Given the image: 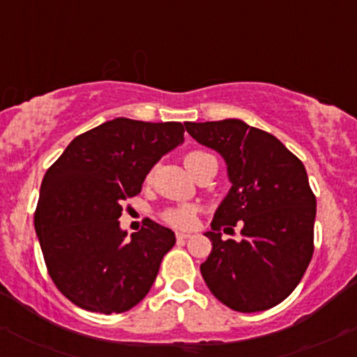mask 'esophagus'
<instances>
[{
	"instance_id": "34e87169",
	"label": "esophagus",
	"mask_w": 357,
	"mask_h": 357,
	"mask_svg": "<svg viewBox=\"0 0 357 357\" xmlns=\"http://www.w3.org/2000/svg\"><path fill=\"white\" fill-rule=\"evenodd\" d=\"M176 238H178V242H186L188 238H192V235L190 233H176Z\"/></svg>"
}]
</instances>
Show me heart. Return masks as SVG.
Masks as SVG:
<instances>
[{
	"label": "heart",
	"instance_id": "obj_1",
	"mask_svg": "<svg viewBox=\"0 0 357 357\" xmlns=\"http://www.w3.org/2000/svg\"><path fill=\"white\" fill-rule=\"evenodd\" d=\"M207 157V153L204 152H192L185 157V165L188 167V171L192 169V165H195V162H199L200 158ZM164 219L169 222V225L176 226V228H190L195 221V212L190 207H178L171 208L164 214Z\"/></svg>",
	"mask_w": 357,
	"mask_h": 357
}]
</instances>
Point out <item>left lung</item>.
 Returning a JSON list of instances; mask_svg holds the SVG:
<instances>
[{"label":"left lung","instance_id":"1","mask_svg":"<svg viewBox=\"0 0 357 357\" xmlns=\"http://www.w3.org/2000/svg\"><path fill=\"white\" fill-rule=\"evenodd\" d=\"M185 128L225 158L231 183L205 233L212 242L200 264L205 285L233 311L275 307L298 285L314 250L316 197L304 164L278 138L240 119ZM236 222L244 240L221 241L218 228Z\"/></svg>","mask_w":357,"mask_h":357}]
</instances>
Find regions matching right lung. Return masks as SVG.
<instances>
[{
	"label": "right lung",
	"instance_id": "obj_1",
	"mask_svg": "<svg viewBox=\"0 0 357 357\" xmlns=\"http://www.w3.org/2000/svg\"><path fill=\"white\" fill-rule=\"evenodd\" d=\"M183 142L181 122L117 117L72 139L46 171L34 228L53 283L75 305L124 312L152 289L174 233L149 219L128 238L119 218L122 202Z\"/></svg>",
	"mask_w": 357,
	"mask_h": 357
}]
</instances>
